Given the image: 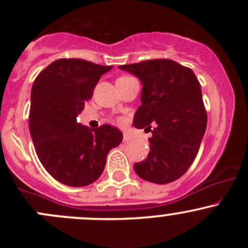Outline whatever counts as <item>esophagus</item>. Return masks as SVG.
<instances>
[{"label": "esophagus", "instance_id": "34e87169", "mask_svg": "<svg viewBox=\"0 0 248 248\" xmlns=\"http://www.w3.org/2000/svg\"><path fill=\"white\" fill-rule=\"evenodd\" d=\"M132 139V136L131 134H128V133H124V142H127V141H129V140Z\"/></svg>", "mask_w": 248, "mask_h": 248}]
</instances>
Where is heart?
Here are the masks:
<instances>
[{"instance_id":"obj_1","label":"heart","mask_w":248,"mask_h":248,"mask_svg":"<svg viewBox=\"0 0 248 248\" xmlns=\"http://www.w3.org/2000/svg\"><path fill=\"white\" fill-rule=\"evenodd\" d=\"M128 78H132V77H121L119 78V79H128Z\"/></svg>"}]
</instances>
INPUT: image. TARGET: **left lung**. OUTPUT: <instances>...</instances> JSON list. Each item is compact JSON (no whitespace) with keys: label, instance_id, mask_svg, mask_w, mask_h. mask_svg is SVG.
<instances>
[{"label":"left lung","instance_id":"1","mask_svg":"<svg viewBox=\"0 0 248 248\" xmlns=\"http://www.w3.org/2000/svg\"><path fill=\"white\" fill-rule=\"evenodd\" d=\"M119 68L142 84L133 126L151 129L150 124H156L149 138V155L134 164V170L154 184L175 181L193 163L206 129L201 84L191 68L172 60H149Z\"/></svg>","mask_w":248,"mask_h":248}]
</instances>
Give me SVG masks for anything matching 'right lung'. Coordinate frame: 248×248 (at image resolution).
I'll use <instances>...</instances> for the list:
<instances>
[{
	"instance_id": "1",
	"label": "right lung",
	"mask_w": 248,
	"mask_h": 248,
	"mask_svg": "<svg viewBox=\"0 0 248 248\" xmlns=\"http://www.w3.org/2000/svg\"><path fill=\"white\" fill-rule=\"evenodd\" d=\"M111 68L80 59L56 60L32 85L29 122L37 156L46 171L67 186L96 181L107 155L124 138L116 127L92 129L77 121L97 82Z\"/></svg>"
}]
</instances>
